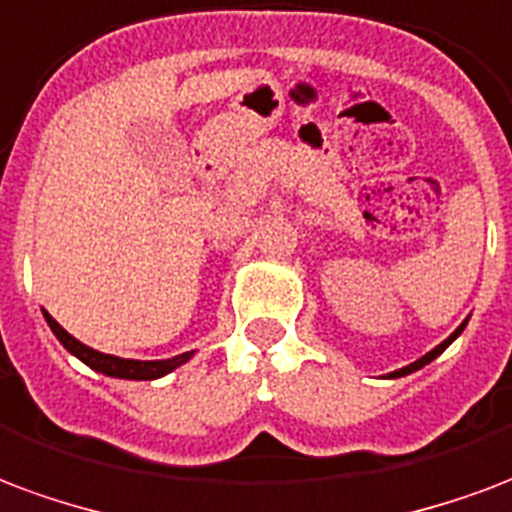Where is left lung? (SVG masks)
Instances as JSON below:
<instances>
[{
	"label": "left lung",
	"instance_id": "8db88e82",
	"mask_svg": "<svg viewBox=\"0 0 512 512\" xmlns=\"http://www.w3.org/2000/svg\"><path fill=\"white\" fill-rule=\"evenodd\" d=\"M467 323H469V317H467V320H464V323L458 325L456 331L450 333V336H448V339H445V342L437 344V347H434V350L426 352V355H423V358H418V361L410 363V366H404V369H396V372H391V374H388V380H396V377H407V374H412V372H418V369H423V366H426V363L434 361V358H437V355H442V352L448 350L450 344L456 342L458 336H461V331H464V328H467Z\"/></svg>",
	"mask_w": 512,
	"mask_h": 512
}]
</instances>
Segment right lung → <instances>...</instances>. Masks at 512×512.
<instances>
[{
    "label": "right lung",
    "mask_w": 512,
    "mask_h": 512,
    "mask_svg": "<svg viewBox=\"0 0 512 512\" xmlns=\"http://www.w3.org/2000/svg\"><path fill=\"white\" fill-rule=\"evenodd\" d=\"M45 323L54 331V336L62 342V347L70 355H75L78 361L86 363L94 372L105 374V377H116V380H160L165 374H170L173 369H179L184 363L195 355V350L181 352V355H173V358H162V361H135V358H119V355H108V352H100L89 347V344L78 342L75 336L64 331L62 325L56 323L54 317L48 312H43Z\"/></svg>",
    "instance_id": "right-lung-1"
}]
</instances>
